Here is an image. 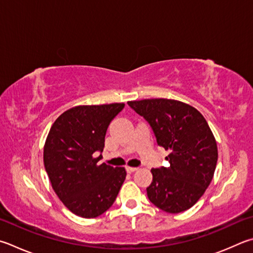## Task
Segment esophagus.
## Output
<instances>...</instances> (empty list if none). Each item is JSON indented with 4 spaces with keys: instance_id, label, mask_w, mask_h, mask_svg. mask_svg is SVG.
<instances>
[{
    "instance_id": "esophagus-1",
    "label": "esophagus",
    "mask_w": 253,
    "mask_h": 253,
    "mask_svg": "<svg viewBox=\"0 0 253 253\" xmlns=\"http://www.w3.org/2000/svg\"><path fill=\"white\" fill-rule=\"evenodd\" d=\"M137 169H138L137 167H129V166H127V167H126V171H127L128 173H131V172L136 171Z\"/></svg>"
}]
</instances>
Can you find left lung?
Returning a JSON list of instances; mask_svg holds the SVG:
<instances>
[{
  "label": "left lung",
  "instance_id": "obj_1",
  "mask_svg": "<svg viewBox=\"0 0 253 253\" xmlns=\"http://www.w3.org/2000/svg\"><path fill=\"white\" fill-rule=\"evenodd\" d=\"M128 105L153 128L157 144L169 150L168 167L151 169L147 196L169 213L191 208L210 185L217 166V141L200 112L167 98L131 100Z\"/></svg>",
  "mask_w": 253,
  "mask_h": 253
}]
</instances>
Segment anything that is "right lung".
I'll use <instances>...</instances> for the list:
<instances>
[{
    "label": "right lung",
    "mask_w": 253,
    "mask_h": 253,
    "mask_svg": "<svg viewBox=\"0 0 253 253\" xmlns=\"http://www.w3.org/2000/svg\"><path fill=\"white\" fill-rule=\"evenodd\" d=\"M124 103L81 105L67 109L50 127L44 166L53 190L66 208L82 218L98 217L111 208L126 178L124 167L97 163L105 135Z\"/></svg>",
    "instance_id": "add662e5"
}]
</instances>
